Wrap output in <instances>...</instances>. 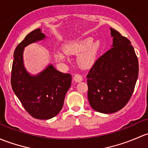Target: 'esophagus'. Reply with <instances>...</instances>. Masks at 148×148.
Here are the masks:
<instances>
[{"label":"esophagus","mask_w":148,"mask_h":148,"mask_svg":"<svg viewBox=\"0 0 148 148\" xmlns=\"http://www.w3.org/2000/svg\"><path fill=\"white\" fill-rule=\"evenodd\" d=\"M74 80L75 82H80L83 80V77L80 74H75L74 75Z\"/></svg>","instance_id":"obj_1"}]
</instances>
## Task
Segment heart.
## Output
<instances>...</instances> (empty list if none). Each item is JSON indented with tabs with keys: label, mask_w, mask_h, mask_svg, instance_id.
Listing matches in <instances>:
<instances>
[{
	"label": "heart",
	"mask_w": 148,
	"mask_h": 148,
	"mask_svg": "<svg viewBox=\"0 0 148 148\" xmlns=\"http://www.w3.org/2000/svg\"><path fill=\"white\" fill-rule=\"evenodd\" d=\"M92 38H86L82 40L71 41L63 45V51L68 54L77 55V62L82 68H89L95 63L100 43L98 40L92 41ZM55 58L58 62L67 60L65 55L60 52H56Z\"/></svg>",
	"instance_id": "heart-1"
}]
</instances>
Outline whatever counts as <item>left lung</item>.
<instances>
[{
	"label": "left lung",
	"mask_w": 148,
	"mask_h": 148,
	"mask_svg": "<svg viewBox=\"0 0 148 148\" xmlns=\"http://www.w3.org/2000/svg\"><path fill=\"white\" fill-rule=\"evenodd\" d=\"M112 45L95 62L87 75L88 101L102 113L124 108L132 95L138 76V60L131 42L110 28Z\"/></svg>",
	"instance_id": "left-lung-1"
}]
</instances>
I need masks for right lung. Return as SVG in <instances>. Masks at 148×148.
I'll use <instances>...</instances> for the list:
<instances>
[{
  "label": "right lung",
  "instance_id": "1",
  "mask_svg": "<svg viewBox=\"0 0 148 148\" xmlns=\"http://www.w3.org/2000/svg\"><path fill=\"white\" fill-rule=\"evenodd\" d=\"M45 38L40 28L28 33L15 50L11 71L13 92L25 110L39 120L51 119L59 113L72 80L71 74L60 72L52 65L37 75H30L25 69L24 48Z\"/></svg>",
  "mask_w": 148,
  "mask_h": 148
}]
</instances>
